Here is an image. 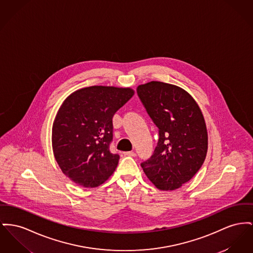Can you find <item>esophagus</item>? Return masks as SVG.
Listing matches in <instances>:
<instances>
[{
	"label": "esophagus",
	"instance_id": "esophagus-1",
	"mask_svg": "<svg viewBox=\"0 0 253 253\" xmlns=\"http://www.w3.org/2000/svg\"><path fill=\"white\" fill-rule=\"evenodd\" d=\"M124 156H130V157H135V153L133 151H130V152H124L123 153Z\"/></svg>",
	"mask_w": 253,
	"mask_h": 253
}]
</instances>
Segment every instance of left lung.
I'll return each instance as SVG.
<instances>
[{
  "label": "left lung",
  "instance_id": "left-lung-1",
  "mask_svg": "<svg viewBox=\"0 0 253 253\" xmlns=\"http://www.w3.org/2000/svg\"><path fill=\"white\" fill-rule=\"evenodd\" d=\"M136 91L160 134L154 154L141 167L158 189L176 190L193 178L206 160L204 115L193 97L176 85L151 81Z\"/></svg>",
  "mask_w": 253,
  "mask_h": 253
}]
</instances>
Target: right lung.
I'll use <instances>...</instances> for the list:
<instances>
[{"instance_id":"1","label":"right lung","mask_w":253,"mask_h":253,"mask_svg":"<svg viewBox=\"0 0 253 253\" xmlns=\"http://www.w3.org/2000/svg\"><path fill=\"white\" fill-rule=\"evenodd\" d=\"M134 93L131 88L91 86L75 90L60 106L52 124L53 155L77 185L97 187L115 172L119 156L109 149L113 117Z\"/></svg>"}]
</instances>
